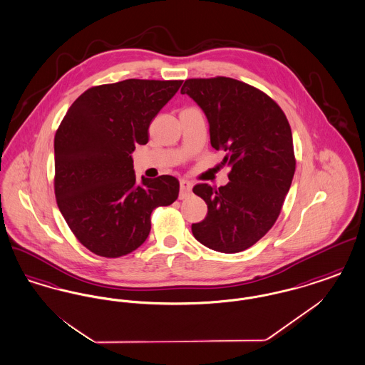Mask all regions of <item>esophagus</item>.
<instances>
[{
    "mask_svg": "<svg viewBox=\"0 0 365 365\" xmlns=\"http://www.w3.org/2000/svg\"><path fill=\"white\" fill-rule=\"evenodd\" d=\"M191 189H192V183L187 179H182L180 180V194H179V198L183 200L186 197L190 195Z\"/></svg>",
    "mask_w": 365,
    "mask_h": 365,
    "instance_id": "obj_1",
    "label": "esophagus"
}]
</instances>
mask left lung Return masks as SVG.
<instances>
[{
    "label": "left lung",
    "instance_id": "obj_1",
    "mask_svg": "<svg viewBox=\"0 0 365 365\" xmlns=\"http://www.w3.org/2000/svg\"><path fill=\"white\" fill-rule=\"evenodd\" d=\"M180 93L204 110L210 145L225 153L223 161L231 167L226 186L192 187L208 205L205 219L191 225L192 235L216 252H242L275 225L292 186L290 124L269 96L232 78L187 79Z\"/></svg>",
    "mask_w": 365,
    "mask_h": 365
}]
</instances>
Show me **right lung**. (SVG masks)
Masks as SVG:
<instances>
[{
  "label": "right lung",
  "mask_w": 365,
  "mask_h": 365,
  "mask_svg": "<svg viewBox=\"0 0 365 365\" xmlns=\"http://www.w3.org/2000/svg\"><path fill=\"white\" fill-rule=\"evenodd\" d=\"M182 82L127 79L90 87L56 131V201L76 240L97 256L116 259L138 249L153 209L178 198L171 175L138 185L131 153L148 143L150 123Z\"/></svg>",
  "instance_id": "1"
}]
</instances>
